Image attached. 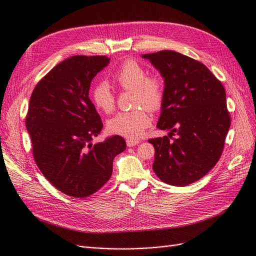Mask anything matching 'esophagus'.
<instances>
[{"instance_id": "34e87169", "label": "esophagus", "mask_w": 256, "mask_h": 256, "mask_svg": "<svg viewBox=\"0 0 256 256\" xmlns=\"http://www.w3.org/2000/svg\"><path fill=\"white\" fill-rule=\"evenodd\" d=\"M139 144V141L138 140H133V139H126V144H128V146H137Z\"/></svg>"}]
</instances>
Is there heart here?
<instances>
[{
  "label": "heart",
  "mask_w": 256,
  "mask_h": 256,
  "mask_svg": "<svg viewBox=\"0 0 256 256\" xmlns=\"http://www.w3.org/2000/svg\"><path fill=\"white\" fill-rule=\"evenodd\" d=\"M112 81L123 90L134 92V106L157 110L164 99V81L157 74L148 76L146 70L134 60L123 62L112 74ZM90 99L100 112L110 114L116 106V96L106 82H98L90 90ZM150 117L144 108L120 112L108 122L110 133L128 139L139 138L150 126Z\"/></svg>",
  "instance_id": "obj_1"
}]
</instances>
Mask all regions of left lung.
<instances>
[{
    "mask_svg": "<svg viewBox=\"0 0 256 256\" xmlns=\"http://www.w3.org/2000/svg\"><path fill=\"white\" fill-rule=\"evenodd\" d=\"M164 78V99L157 123L168 136L148 139L153 170L160 180L184 186L218 162L231 124L222 82L202 62L173 50L142 56ZM175 134L177 138H172ZM172 140H171L170 139Z\"/></svg>",
    "mask_w": 256,
    "mask_h": 256,
    "instance_id": "left-lung-1",
    "label": "left lung"
}]
</instances>
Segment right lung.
<instances>
[{
  "instance_id": "1",
  "label": "right lung",
  "mask_w": 256,
  "mask_h": 256,
  "mask_svg": "<svg viewBox=\"0 0 256 256\" xmlns=\"http://www.w3.org/2000/svg\"><path fill=\"white\" fill-rule=\"evenodd\" d=\"M106 56H72L36 83L26 115L34 162L62 193L88 197L106 184L112 160L126 148L121 136L92 144L103 128L88 97L90 82L110 63Z\"/></svg>"
}]
</instances>
